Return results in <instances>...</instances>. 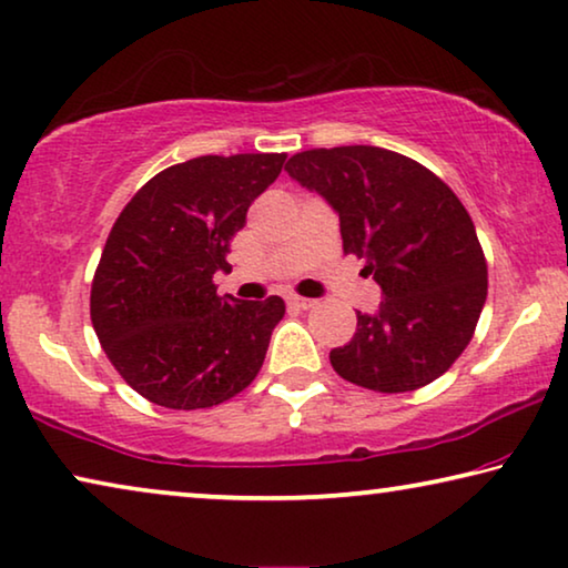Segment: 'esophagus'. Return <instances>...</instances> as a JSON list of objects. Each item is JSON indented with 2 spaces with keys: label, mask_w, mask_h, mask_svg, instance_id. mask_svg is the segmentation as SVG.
I'll return each instance as SVG.
<instances>
[{
  "label": "esophagus",
  "mask_w": 568,
  "mask_h": 568,
  "mask_svg": "<svg viewBox=\"0 0 568 568\" xmlns=\"http://www.w3.org/2000/svg\"><path fill=\"white\" fill-rule=\"evenodd\" d=\"M287 306L298 308V311H311V308H316V301L301 298V295H291V298H287Z\"/></svg>",
  "instance_id": "1"
}]
</instances>
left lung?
I'll return each mask as SVG.
<instances>
[{"label": "left lung", "mask_w": 568, "mask_h": 568, "mask_svg": "<svg viewBox=\"0 0 568 568\" xmlns=\"http://www.w3.org/2000/svg\"><path fill=\"white\" fill-rule=\"evenodd\" d=\"M285 171L328 201L344 255L365 260L385 295L375 313L357 311V332L328 354L332 367L375 393L442 377L487 301L485 252L464 203L428 168L385 148L306 150Z\"/></svg>", "instance_id": "8db88e82"}]
</instances>
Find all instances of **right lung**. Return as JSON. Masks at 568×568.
Listing matches in <instances>:
<instances>
[{
  "label": "right lung",
  "mask_w": 568,
  "mask_h": 568,
  "mask_svg": "<svg viewBox=\"0 0 568 568\" xmlns=\"http://www.w3.org/2000/svg\"><path fill=\"white\" fill-rule=\"evenodd\" d=\"M285 152L201 155L160 171L122 209L91 283V324L124 383L173 410L242 393L265 362L285 303L216 295L247 209Z\"/></svg>",
  "instance_id": "obj_1"
}]
</instances>
